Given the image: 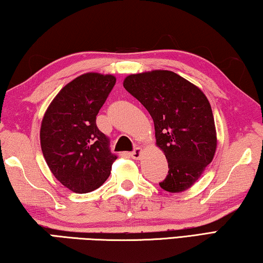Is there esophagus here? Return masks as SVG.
Returning <instances> with one entry per match:
<instances>
[{
  "mask_svg": "<svg viewBox=\"0 0 263 263\" xmlns=\"http://www.w3.org/2000/svg\"><path fill=\"white\" fill-rule=\"evenodd\" d=\"M141 152H142V149L140 148V147H137V148H135L132 151V152L130 153V155L131 157L133 158V159H136V160H138L140 158V155H141Z\"/></svg>",
  "mask_w": 263,
  "mask_h": 263,
  "instance_id": "esophagus-1",
  "label": "esophagus"
}]
</instances>
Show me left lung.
Masks as SVG:
<instances>
[{
    "instance_id": "8db88e82",
    "label": "left lung",
    "mask_w": 263,
    "mask_h": 263,
    "mask_svg": "<svg viewBox=\"0 0 263 263\" xmlns=\"http://www.w3.org/2000/svg\"><path fill=\"white\" fill-rule=\"evenodd\" d=\"M123 84L153 118L157 145L169 168L160 186L169 193L189 189L212 161L217 147L215 119L206 96L171 70L128 75Z\"/></svg>"
}]
</instances>
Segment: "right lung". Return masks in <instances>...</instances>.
<instances>
[{"label":"right lung","instance_id":"obj_1","mask_svg":"<svg viewBox=\"0 0 263 263\" xmlns=\"http://www.w3.org/2000/svg\"><path fill=\"white\" fill-rule=\"evenodd\" d=\"M116 83L114 75L87 73L61 89L44 115L41 145L52 174L66 188L86 194L104 183L117 157L96 125Z\"/></svg>","mask_w":263,"mask_h":263}]
</instances>
